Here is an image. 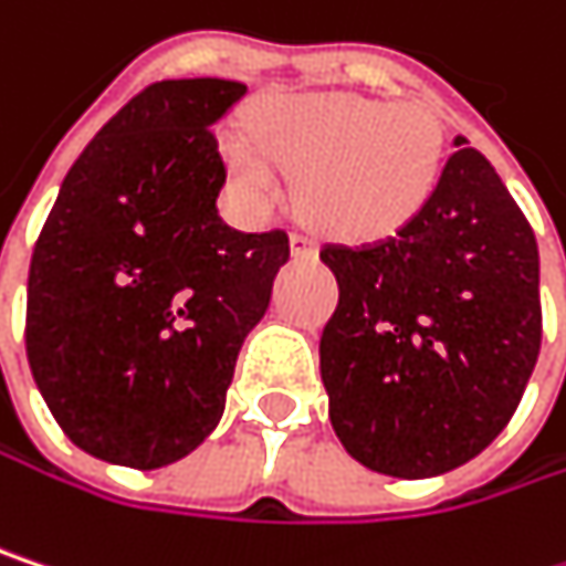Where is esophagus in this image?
<instances>
[{"mask_svg":"<svg viewBox=\"0 0 566 566\" xmlns=\"http://www.w3.org/2000/svg\"><path fill=\"white\" fill-rule=\"evenodd\" d=\"M291 255L294 259H314L317 255V242L307 232H291Z\"/></svg>","mask_w":566,"mask_h":566,"instance_id":"1","label":"esophagus"}]
</instances>
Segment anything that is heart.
I'll return each mask as SVG.
<instances>
[{
    "instance_id": "1",
    "label": "heart",
    "mask_w": 566,
    "mask_h": 566,
    "mask_svg": "<svg viewBox=\"0 0 566 566\" xmlns=\"http://www.w3.org/2000/svg\"><path fill=\"white\" fill-rule=\"evenodd\" d=\"M252 138L230 135L223 145L239 190L259 207L272 203L282 168L301 213L353 239L411 220L440 168V129L428 109L349 93L275 99L252 119Z\"/></svg>"
}]
</instances>
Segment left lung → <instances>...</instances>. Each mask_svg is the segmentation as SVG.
I'll list each match as a JSON object with an SVG mask.
<instances>
[{
	"label": "left lung",
	"instance_id": "1",
	"mask_svg": "<svg viewBox=\"0 0 566 566\" xmlns=\"http://www.w3.org/2000/svg\"><path fill=\"white\" fill-rule=\"evenodd\" d=\"M453 145L411 220L321 249L339 284L321 336L331 424L353 460L398 480L483 453L541 349L535 232L486 158Z\"/></svg>",
	"mask_w": 566,
	"mask_h": 566
}]
</instances>
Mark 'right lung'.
I'll return each mask as SVG.
<instances>
[{
    "label": "right lung",
    "instance_id": "1",
    "mask_svg": "<svg viewBox=\"0 0 566 566\" xmlns=\"http://www.w3.org/2000/svg\"><path fill=\"white\" fill-rule=\"evenodd\" d=\"M242 96L220 77L145 86L83 148L34 242L28 366L96 460L158 470L197 450L269 311L287 232H239L217 210L213 126Z\"/></svg>",
    "mask_w": 566,
    "mask_h": 566
}]
</instances>
